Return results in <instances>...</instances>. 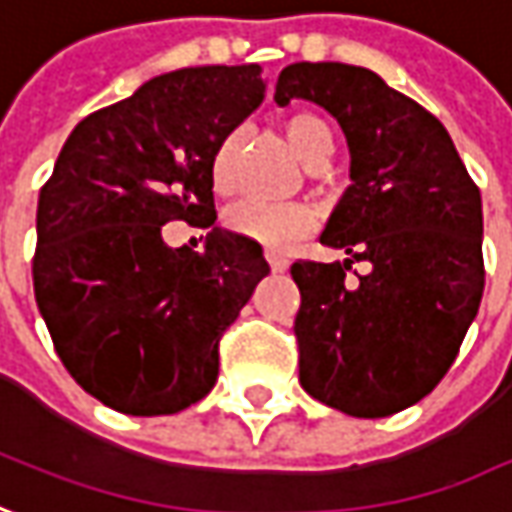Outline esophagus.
<instances>
[{"mask_svg":"<svg viewBox=\"0 0 512 512\" xmlns=\"http://www.w3.org/2000/svg\"><path fill=\"white\" fill-rule=\"evenodd\" d=\"M266 260H269V266H272V272H286V260L280 255H274V252H266Z\"/></svg>","mask_w":512,"mask_h":512,"instance_id":"esophagus-1","label":"esophagus"}]
</instances>
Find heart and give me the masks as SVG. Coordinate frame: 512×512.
I'll list each match as a JSON object with an SVG mask.
<instances>
[{
	"instance_id": "b5f03b06",
	"label": "heart",
	"mask_w": 512,
	"mask_h": 512,
	"mask_svg": "<svg viewBox=\"0 0 512 512\" xmlns=\"http://www.w3.org/2000/svg\"><path fill=\"white\" fill-rule=\"evenodd\" d=\"M289 147L309 169H320L328 164L331 155V130L323 118L311 113L291 115L283 127ZM243 130H232L221 141L212 158V181L215 189L229 195L238 181V158L243 150ZM223 226L238 238L260 243L274 252L294 249L297 243L309 238L317 226V218L306 203H286V206H269V203L240 201L223 212Z\"/></svg>"
}]
</instances>
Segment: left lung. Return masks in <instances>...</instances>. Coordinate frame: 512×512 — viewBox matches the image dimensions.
<instances>
[{"mask_svg":"<svg viewBox=\"0 0 512 512\" xmlns=\"http://www.w3.org/2000/svg\"><path fill=\"white\" fill-rule=\"evenodd\" d=\"M291 98L334 115L351 155V184L320 235L348 257L291 266L300 385L348 416L399 414L448 374L479 311L482 195L442 121L374 70L289 64L274 101ZM351 262L369 263L357 284L344 277Z\"/></svg>","mask_w":512,"mask_h":512,"instance_id":"obj_1","label":"left lung"}]
</instances>
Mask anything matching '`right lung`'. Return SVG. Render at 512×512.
Returning <instances> with one entry per match:
<instances>
[{
    "label": "right lung",
    "mask_w": 512,
    "mask_h": 512,
    "mask_svg": "<svg viewBox=\"0 0 512 512\" xmlns=\"http://www.w3.org/2000/svg\"><path fill=\"white\" fill-rule=\"evenodd\" d=\"M260 64L184 67L87 115L39 192L33 291L70 377L130 416L178 414L218 379V343L269 274L215 226L212 158L266 96ZM209 228L172 250L163 223Z\"/></svg>",
    "instance_id": "1"
}]
</instances>
